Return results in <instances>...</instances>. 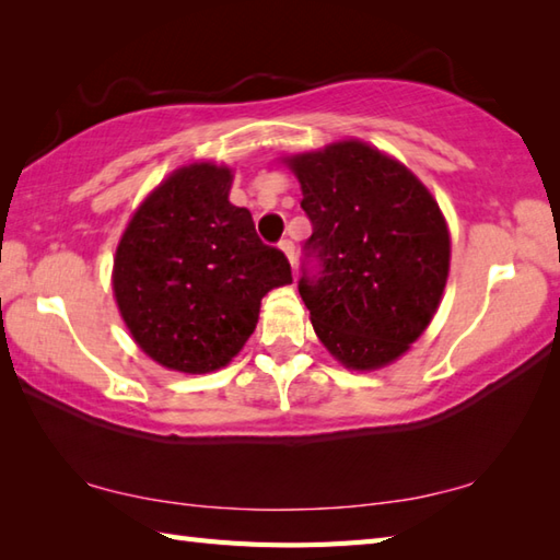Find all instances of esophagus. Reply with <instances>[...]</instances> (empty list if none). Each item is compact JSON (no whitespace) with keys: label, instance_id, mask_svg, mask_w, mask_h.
I'll list each match as a JSON object with an SVG mask.
<instances>
[{"label":"esophagus","instance_id":"esophagus-1","mask_svg":"<svg viewBox=\"0 0 560 560\" xmlns=\"http://www.w3.org/2000/svg\"><path fill=\"white\" fill-rule=\"evenodd\" d=\"M279 247H281V253L289 257L291 267H293V265H295V245H293L291 241H281V243H279Z\"/></svg>","mask_w":560,"mask_h":560}]
</instances>
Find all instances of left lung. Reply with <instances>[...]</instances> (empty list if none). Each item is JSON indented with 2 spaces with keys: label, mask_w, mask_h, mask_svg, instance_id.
Masks as SVG:
<instances>
[{
  "label": "left lung",
  "mask_w": 560,
  "mask_h": 560,
  "mask_svg": "<svg viewBox=\"0 0 560 560\" xmlns=\"http://www.w3.org/2000/svg\"><path fill=\"white\" fill-rule=\"evenodd\" d=\"M287 163L313 223L299 291L315 335L351 371L392 363L423 335L443 299V211L407 165L359 139Z\"/></svg>",
  "instance_id": "1"
}]
</instances>
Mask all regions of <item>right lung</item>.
Segmentation results:
<instances>
[{
    "mask_svg": "<svg viewBox=\"0 0 560 560\" xmlns=\"http://www.w3.org/2000/svg\"><path fill=\"white\" fill-rule=\"evenodd\" d=\"M231 183L225 165H183L117 245V307L139 349L171 371H219L255 331L261 299L293 281L287 255L229 201Z\"/></svg>",
    "mask_w": 560,
    "mask_h": 560,
    "instance_id": "1",
    "label": "right lung"
}]
</instances>
